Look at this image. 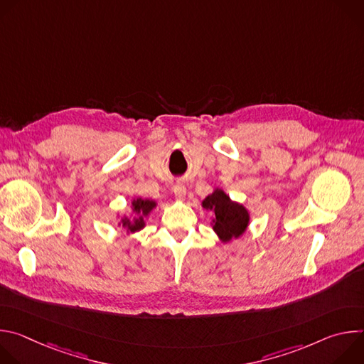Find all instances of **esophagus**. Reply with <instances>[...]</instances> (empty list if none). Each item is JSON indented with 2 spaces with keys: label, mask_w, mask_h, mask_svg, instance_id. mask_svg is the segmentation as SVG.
<instances>
[{
  "label": "esophagus",
  "mask_w": 364,
  "mask_h": 364,
  "mask_svg": "<svg viewBox=\"0 0 364 364\" xmlns=\"http://www.w3.org/2000/svg\"><path fill=\"white\" fill-rule=\"evenodd\" d=\"M186 191H187L186 186H183V184H177V186L174 187V196H176V198H177V200H184V197H186Z\"/></svg>",
  "instance_id": "obj_1"
}]
</instances>
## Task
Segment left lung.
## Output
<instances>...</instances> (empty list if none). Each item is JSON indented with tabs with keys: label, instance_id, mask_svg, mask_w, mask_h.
<instances>
[{
	"label": "left lung",
	"instance_id": "8db88e82",
	"mask_svg": "<svg viewBox=\"0 0 364 364\" xmlns=\"http://www.w3.org/2000/svg\"><path fill=\"white\" fill-rule=\"evenodd\" d=\"M201 205L203 209L213 212L212 226L223 243L237 239L246 232L250 219L249 212L242 204L232 201L223 190L216 188L201 201Z\"/></svg>",
	"mask_w": 364,
	"mask_h": 364
}]
</instances>
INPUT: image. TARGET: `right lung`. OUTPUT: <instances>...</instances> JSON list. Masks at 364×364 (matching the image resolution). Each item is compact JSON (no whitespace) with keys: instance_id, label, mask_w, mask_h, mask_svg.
<instances>
[{"instance_id":"add662e5","label":"right lung","mask_w":364,"mask_h":364,"mask_svg":"<svg viewBox=\"0 0 364 364\" xmlns=\"http://www.w3.org/2000/svg\"><path fill=\"white\" fill-rule=\"evenodd\" d=\"M157 205L154 200L149 198H134L132 200V212H134V218H122L121 219V225L122 228L127 229L128 233H135L141 229H144L145 226V218L151 213V210L154 207Z\"/></svg>"}]
</instances>
